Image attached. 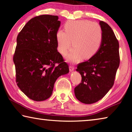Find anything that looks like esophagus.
I'll return each mask as SVG.
<instances>
[{
  "label": "esophagus",
  "mask_w": 132,
  "mask_h": 132,
  "mask_svg": "<svg viewBox=\"0 0 132 132\" xmlns=\"http://www.w3.org/2000/svg\"><path fill=\"white\" fill-rule=\"evenodd\" d=\"M74 70H75V68H74V67H73V66H70V67H69V70H70V71H74Z\"/></svg>",
  "instance_id": "obj_1"
}]
</instances>
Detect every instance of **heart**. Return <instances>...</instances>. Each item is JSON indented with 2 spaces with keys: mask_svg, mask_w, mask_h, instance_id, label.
<instances>
[{
  "mask_svg": "<svg viewBox=\"0 0 132 132\" xmlns=\"http://www.w3.org/2000/svg\"><path fill=\"white\" fill-rule=\"evenodd\" d=\"M64 30L56 34L57 50L65 55L71 47L73 48L67 55V61L77 62L81 58L90 59L99 50L102 39V31L99 24L86 20H69L64 24Z\"/></svg>",
  "mask_w": 132,
  "mask_h": 132,
  "instance_id": "heart-1",
  "label": "heart"
}]
</instances>
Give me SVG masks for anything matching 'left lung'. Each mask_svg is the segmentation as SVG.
Listing matches in <instances>:
<instances>
[{
	"label": "left lung",
	"instance_id": "1",
	"mask_svg": "<svg viewBox=\"0 0 132 132\" xmlns=\"http://www.w3.org/2000/svg\"><path fill=\"white\" fill-rule=\"evenodd\" d=\"M102 31L101 46L88 61L78 64L76 71L81 82L76 87L75 94L82 103L91 104L102 99L112 87L119 66V42L108 24L100 21Z\"/></svg>",
	"mask_w": 132,
	"mask_h": 132
}]
</instances>
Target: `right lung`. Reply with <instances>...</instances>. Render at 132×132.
I'll return each instance as SVG.
<instances>
[{
    "label": "right lung",
    "instance_id": "add662e5",
    "mask_svg": "<svg viewBox=\"0 0 132 132\" xmlns=\"http://www.w3.org/2000/svg\"><path fill=\"white\" fill-rule=\"evenodd\" d=\"M58 19L52 15L32 18L17 37L13 62L17 86L35 101L50 98L56 80L69 71L68 64L57 50L56 34L61 26ZM56 63L58 65L55 66Z\"/></svg>",
    "mask_w": 132,
    "mask_h": 132
}]
</instances>
